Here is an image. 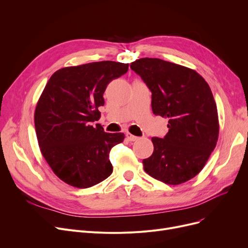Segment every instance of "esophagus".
<instances>
[{"label": "esophagus", "mask_w": 248, "mask_h": 248, "mask_svg": "<svg viewBox=\"0 0 248 248\" xmlns=\"http://www.w3.org/2000/svg\"><path fill=\"white\" fill-rule=\"evenodd\" d=\"M125 137H126V139H127L129 141H135V140H137L139 139L138 137L132 135L131 133H126V134H125Z\"/></svg>", "instance_id": "obj_1"}]
</instances>
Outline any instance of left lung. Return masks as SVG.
Segmentation results:
<instances>
[{
    "mask_svg": "<svg viewBox=\"0 0 248 248\" xmlns=\"http://www.w3.org/2000/svg\"><path fill=\"white\" fill-rule=\"evenodd\" d=\"M131 68L152 93L154 114L169 120L164 138H152L154 152L144 170L169 185L194 178L216 147L219 134L212 91L196 71L159 58H140Z\"/></svg>",
    "mask_w": 248,
    "mask_h": 248,
    "instance_id": "obj_1",
    "label": "left lung"
}]
</instances>
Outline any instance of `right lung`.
<instances>
[{"label":"right lung","instance_id":"1","mask_svg":"<svg viewBox=\"0 0 248 248\" xmlns=\"http://www.w3.org/2000/svg\"><path fill=\"white\" fill-rule=\"evenodd\" d=\"M127 70V63L93 62L61 68L48 80L35 109L36 135L44 159L66 184L89 188L111 175L109 152L124 135L93 123L108 84Z\"/></svg>","mask_w":248,"mask_h":248}]
</instances>
